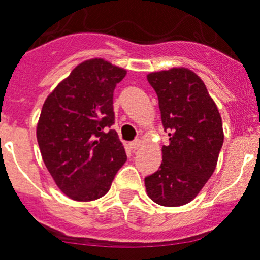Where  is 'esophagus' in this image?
Returning a JSON list of instances; mask_svg holds the SVG:
<instances>
[{
    "mask_svg": "<svg viewBox=\"0 0 260 260\" xmlns=\"http://www.w3.org/2000/svg\"><path fill=\"white\" fill-rule=\"evenodd\" d=\"M128 146H130V149L132 150H138L139 147H141V141H139V139H135V141L128 143Z\"/></svg>",
    "mask_w": 260,
    "mask_h": 260,
    "instance_id": "1",
    "label": "esophagus"
}]
</instances>
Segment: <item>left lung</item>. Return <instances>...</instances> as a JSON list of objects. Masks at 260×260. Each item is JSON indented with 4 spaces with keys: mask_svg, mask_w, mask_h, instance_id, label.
Wrapping results in <instances>:
<instances>
[{
    "mask_svg": "<svg viewBox=\"0 0 260 260\" xmlns=\"http://www.w3.org/2000/svg\"><path fill=\"white\" fill-rule=\"evenodd\" d=\"M147 81L170 143L162 147L159 170L145 178L146 191L158 205L177 207L191 202L215 170L222 118L202 79L188 69L150 73Z\"/></svg>",
    "mask_w": 260,
    "mask_h": 260,
    "instance_id": "left-lung-1",
    "label": "left lung"
}]
</instances>
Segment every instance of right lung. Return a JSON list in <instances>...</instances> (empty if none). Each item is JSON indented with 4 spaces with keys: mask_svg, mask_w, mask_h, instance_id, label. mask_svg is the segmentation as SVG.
Segmentation results:
<instances>
[{
    "mask_svg": "<svg viewBox=\"0 0 260 260\" xmlns=\"http://www.w3.org/2000/svg\"><path fill=\"white\" fill-rule=\"evenodd\" d=\"M125 69L101 58L79 63L46 98L37 125L45 166L69 198L89 202L110 190L125 164L113 95Z\"/></svg>",
    "mask_w": 260,
    "mask_h": 260,
    "instance_id": "add662e5",
    "label": "right lung"
}]
</instances>
